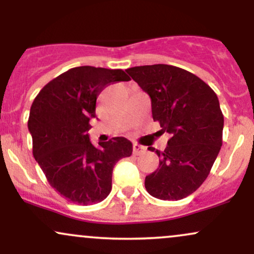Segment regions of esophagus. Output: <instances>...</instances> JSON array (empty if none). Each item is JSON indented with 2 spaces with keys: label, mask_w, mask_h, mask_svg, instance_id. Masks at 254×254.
<instances>
[{
  "label": "esophagus",
  "mask_w": 254,
  "mask_h": 254,
  "mask_svg": "<svg viewBox=\"0 0 254 254\" xmlns=\"http://www.w3.org/2000/svg\"><path fill=\"white\" fill-rule=\"evenodd\" d=\"M132 153L135 154V155H141V154L145 153V148L142 147V145H139V144H133L132 145Z\"/></svg>",
  "instance_id": "1"
}]
</instances>
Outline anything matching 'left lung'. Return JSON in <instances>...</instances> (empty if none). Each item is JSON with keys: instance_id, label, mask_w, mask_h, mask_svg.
Wrapping results in <instances>:
<instances>
[{"instance_id": "obj_1", "label": "left lung", "mask_w": 254, "mask_h": 254, "mask_svg": "<svg viewBox=\"0 0 254 254\" xmlns=\"http://www.w3.org/2000/svg\"><path fill=\"white\" fill-rule=\"evenodd\" d=\"M127 71L150 97L161 132L171 136L166 149L155 151L159 167L145 177V190L159 199H183L204 183L222 145L223 115L216 93L192 72L168 64Z\"/></svg>"}]
</instances>
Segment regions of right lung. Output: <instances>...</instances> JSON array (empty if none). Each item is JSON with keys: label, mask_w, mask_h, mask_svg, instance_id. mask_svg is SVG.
I'll return each mask as SVG.
<instances>
[{"label": "right lung", "mask_w": 254, "mask_h": 254, "mask_svg": "<svg viewBox=\"0 0 254 254\" xmlns=\"http://www.w3.org/2000/svg\"><path fill=\"white\" fill-rule=\"evenodd\" d=\"M129 80L122 69L76 66L45 84L32 104L33 156L49 184L69 202L104 200L112 189L115 165L132 154V143L124 137L94 147L88 135L98 95L111 83Z\"/></svg>", "instance_id": "right-lung-1"}]
</instances>
